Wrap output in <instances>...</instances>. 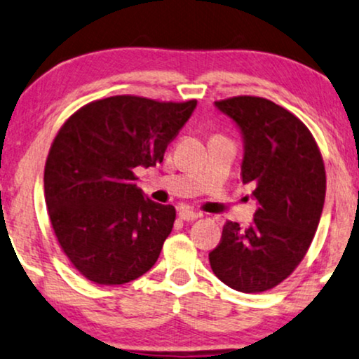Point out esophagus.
<instances>
[{
    "label": "esophagus",
    "instance_id": "1",
    "mask_svg": "<svg viewBox=\"0 0 359 359\" xmlns=\"http://www.w3.org/2000/svg\"><path fill=\"white\" fill-rule=\"evenodd\" d=\"M179 217H180V220H184V222H194L201 217V213L195 212V210H190V208H182V210L179 212Z\"/></svg>",
    "mask_w": 359,
    "mask_h": 359
}]
</instances>
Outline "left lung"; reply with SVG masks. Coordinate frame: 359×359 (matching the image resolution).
<instances>
[{
  "instance_id": "left-lung-1",
  "label": "left lung",
  "mask_w": 359,
  "mask_h": 359,
  "mask_svg": "<svg viewBox=\"0 0 359 359\" xmlns=\"http://www.w3.org/2000/svg\"><path fill=\"white\" fill-rule=\"evenodd\" d=\"M215 106L242 130L240 177L253 185L258 208L248 229L226 222L208 260L230 288L262 293L287 280L310 248L325 203L323 157L310 129L269 99L237 96Z\"/></svg>"
}]
</instances>
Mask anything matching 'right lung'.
I'll return each mask as SVG.
<instances>
[{
	"label": "right lung",
	"instance_id": "1",
	"mask_svg": "<svg viewBox=\"0 0 359 359\" xmlns=\"http://www.w3.org/2000/svg\"><path fill=\"white\" fill-rule=\"evenodd\" d=\"M195 106L112 96L86 104L57 130L44 197L59 247L84 278L124 285L157 262L175 208L147 198L134 170L164 161Z\"/></svg>",
	"mask_w": 359,
	"mask_h": 359
}]
</instances>
